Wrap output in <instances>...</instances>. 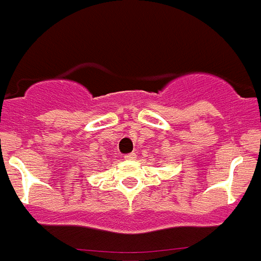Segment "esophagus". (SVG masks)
I'll use <instances>...</instances> for the list:
<instances>
[{
  "instance_id": "1",
  "label": "esophagus",
  "mask_w": 261,
  "mask_h": 261,
  "mask_svg": "<svg viewBox=\"0 0 261 261\" xmlns=\"http://www.w3.org/2000/svg\"><path fill=\"white\" fill-rule=\"evenodd\" d=\"M125 159H126V160H135V159H136V154H135V153L125 154Z\"/></svg>"
}]
</instances>
